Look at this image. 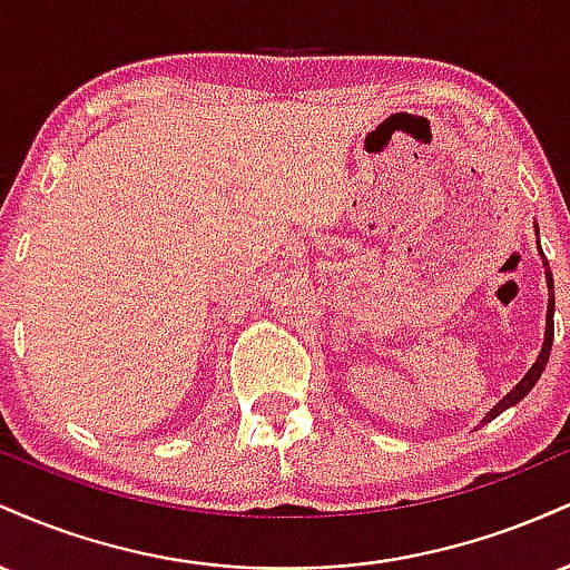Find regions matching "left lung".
<instances>
[{
	"instance_id": "obj_1",
	"label": "left lung",
	"mask_w": 570,
	"mask_h": 570,
	"mask_svg": "<svg viewBox=\"0 0 570 570\" xmlns=\"http://www.w3.org/2000/svg\"><path fill=\"white\" fill-rule=\"evenodd\" d=\"M533 227H535V235H539V225H535V222H533ZM535 244H539V238H535ZM539 257H541V265H544V276H547V286H549V303H547V330H544V343H541V351H539V356H535L533 367L525 372V377H522V381L517 383L514 389L509 391V394L503 396L499 404H493V410L485 412V417H482V421H480L482 426H485V423L493 421V417H499L503 410L514 407L517 402H522V399H525L528 394H531V389H533V385H535V381H539V377H541V372H544L547 362H549V351H552V340H554V281H552V271H549V263H547L544 252H541V244H539Z\"/></svg>"
}]
</instances>
